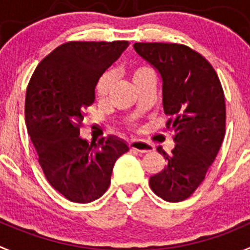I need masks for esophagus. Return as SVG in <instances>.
<instances>
[{"label": "esophagus", "instance_id": "obj_1", "mask_svg": "<svg viewBox=\"0 0 250 250\" xmlns=\"http://www.w3.org/2000/svg\"><path fill=\"white\" fill-rule=\"evenodd\" d=\"M129 146L132 150H135L138 152H150L154 150V145L151 143H147L145 140H137L133 139L129 142Z\"/></svg>", "mask_w": 250, "mask_h": 250}]
</instances>
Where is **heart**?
<instances>
[{
  "label": "heart",
  "instance_id": "heart-1",
  "mask_svg": "<svg viewBox=\"0 0 250 250\" xmlns=\"http://www.w3.org/2000/svg\"><path fill=\"white\" fill-rule=\"evenodd\" d=\"M152 73L151 68L146 66H139L135 67V68L132 69V73H130V77H132V81L135 82L137 79L142 78L145 74ZM113 73L112 72H106L103 76L100 77V79L98 81V84H96V96L99 99H105L106 96L110 93L111 88H112L113 84Z\"/></svg>",
  "mask_w": 250,
  "mask_h": 250
}]
</instances>
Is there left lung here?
<instances>
[{
    "label": "left lung",
    "mask_w": 250,
    "mask_h": 250,
    "mask_svg": "<svg viewBox=\"0 0 250 250\" xmlns=\"http://www.w3.org/2000/svg\"><path fill=\"white\" fill-rule=\"evenodd\" d=\"M135 52L159 73L162 107L172 116V154L157 146L167 160L149 184L166 202L187 199L204 181L217 156L226 127V105L216 72L205 57L178 43L137 42Z\"/></svg>",
    "instance_id": "8db88e82"
}]
</instances>
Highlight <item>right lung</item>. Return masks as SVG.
<instances>
[{
    "instance_id": "obj_1",
    "label": "right lung",
    "mask_w": 250,
    "mask_h": 250,
    "mask_svg": "<svg viewBox=\"0 0 250 250\" xmlns=\"http://www.w3.org/2000/svg\"><path fill=\"white\" fill-rule=\"evenodd\" d=\"M128 41L58 46L36 67L25 94L26 129L48 183L66 199L86 204L107 190L113 166L129 150L110 135L82 138L83 110L96 98V84L128 47Z\"/></svg>"
}]
</instances>
